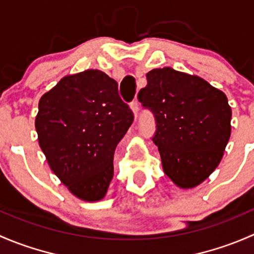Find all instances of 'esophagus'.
I'll list each match as a JSON object with an SVG mask.
<instances>
[{"label":"esophagus","instance_id":"esophagus-1","mask_svg":"<svg viewBox=\"0 0 254 254\" xmlns=\"http://www.w3.org/2000/svg\"><path fill=\"white\" fill-rule=\"evenodd\" d=\"M130 109H131L132 114H134L135 119H136V117H137V112H139V102H137V101H134V102H132V103L130 104Z\"/></svg>","mask_w":254,"mask_h":254}]
</instances>
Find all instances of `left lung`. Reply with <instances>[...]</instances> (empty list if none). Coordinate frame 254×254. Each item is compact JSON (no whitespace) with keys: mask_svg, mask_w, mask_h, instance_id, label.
<instances>
[{"mask_svg":"<svg viewBox=\"0 0 254 254\" xmlns=\"http://www.w3.org/2000/svg\"><path fill=\"white\" fill-rule=\"evenodd\" d=\"M146 78L137 98L155 114L152 140L163 172L179 188H195L220 165L231 136L226 94L199 76L172 67L153 68Z\"/></svg>","mask_w":254,"mask_h":254,"instance_id":"8db88e82","label":"left lung"}]
</instances>
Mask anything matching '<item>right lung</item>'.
<instances>
[{"label":"right lung","instance_id":"right-lung-1","mask_svg":"<svg viewBox=\"0 0 254 254\" xmlns=\"http://www.w3.org/2000/svg\"><path fill=\"white\" fill-rule=\"evenodd\" d=\"M132 122L117 81L91 68L40 97L35 129L50 170L76 198L93 203L108 191L115 148Z\"/></svg>","mask_w":254,"mask_h":254}]
</instances>
